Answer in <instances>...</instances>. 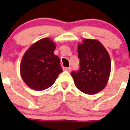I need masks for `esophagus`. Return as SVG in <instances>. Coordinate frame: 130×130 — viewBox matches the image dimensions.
Returning <instances> with one entry per match:
<instances>
[{"label": "esophagus", "mask_w": 130, "mask_h": 130, "mask_svg": "<svg viewBox=\"0 0 130 130\" xmlns=\"http://www.w3.org/2000/svg\"><path fill=\"white\" fill-rule=\"evenodd\" d=\"M63 70L70 72L71 71V67H63Z\"/></svg>", "instance_id": "esophagus-1"}]
</instances>
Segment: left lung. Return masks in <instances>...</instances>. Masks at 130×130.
<instances>
[{"label":"left lung","mask_w":130,"mask_h":130,"mask_svg":"<svg viewBox=\"0 0 130 130\" xmlns=\"http://www.w3.org/2000/svg\"><path fill=\"white\" fill-rule=\"evenodd\" d=\"M80 69L72 72L77 89L87 94H95L104 89L111 71L108 52L99 40L85 39L77 47Z\"/></svg>","instance_id":"1"}]
</instances>
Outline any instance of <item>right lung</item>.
Segmentation results:
<instances>
[{
	"label": "right lung",
	"mask_w": 130,
	"mask_h": 130,
	"mask_svg": "<svg viewBox=\"0 0 130 130\" xmlns=\"http://www.w3.org/2000/svg\"><path fill=\"white\" fill-rule=\"evenodd\" d=\"M56 44L49 38L34 43L25 52L20 63V75L25 83L35 90L52 87L62 71L58 56L54 54Z\"/></svg>",
	"instance_id": "obj_1"
}]
</instances>
